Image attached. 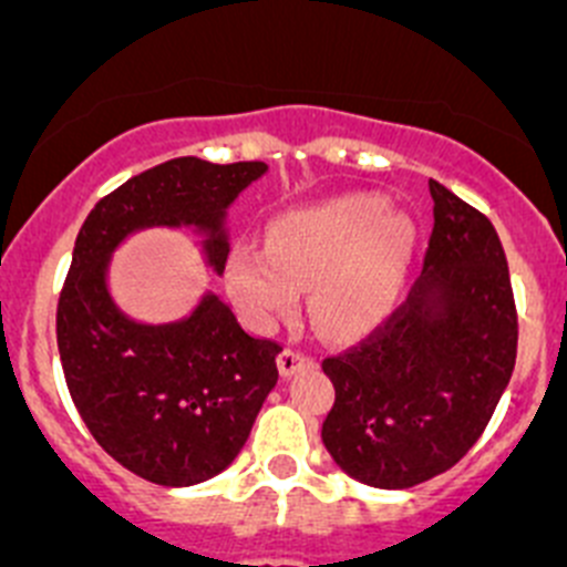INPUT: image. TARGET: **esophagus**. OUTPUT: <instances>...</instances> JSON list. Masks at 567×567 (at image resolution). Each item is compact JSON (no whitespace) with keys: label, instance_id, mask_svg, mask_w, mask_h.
<instances>
[{"label":"esophagus","instance_id":"esophagus-1","mask_svg":"<svg viewBox=\"0 0 567 567\" xmlns=\"http://www.w3.org/2000/svg\"><path fill=\"white\" fill-rule=\"evenodd\" d=\"M310 364H313V359L302 353V350H296V347H285L282 353H279V370H282L285 379H290V375H296V372Z\"/></svg>","mask_w":567,"mask_h":567}]
</instances>
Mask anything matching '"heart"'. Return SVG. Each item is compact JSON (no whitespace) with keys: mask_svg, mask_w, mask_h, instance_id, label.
I'll use <instances>...</instances> for the list:
<instances>
[{"mask_svg":"<svg viewBox=\"0 0 567 567\" xmlns=\"http://www.w3.org/2000/svg\"><path fill=\"white\" fill-rule=\"evenodd\" d=\"M415 246L417 228L404 212H386L379 195H350L277 220L268 246L237 243L226 282L257 328L293 313L299 290H310V313L321 333L347 339L390 316Z\"/></svg>","mask_w":567,"mask_h":567,"instance_id":"1","label":"heart"}]
</instances>
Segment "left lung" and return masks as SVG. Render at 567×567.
<instances>
[{
    "label": "left lung",
    "instance_id": "8db88e82",
    "mask_svg": "<svg viewBox=\"0 0 567 567\" xmlns=\"http://www.w3.org/2000/svg\"><path fill=\"white\" fill-rule=\"evenodd\" d=\"M423 277L364 341L321 361L336 386L321 441L350 477L410 488L483 435L517 361V308L492 220L430 181Z\"/></svg>",
    "mask_w": 567,
    "mask_h": 567
}]
</instances>
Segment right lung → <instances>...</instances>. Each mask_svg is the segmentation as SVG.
Here are the masks:
<instances>
[{
	"instance_id": "1",
	"label": "right lung",
	"mask_w": 567,
	"mask_h": 567,
	"mask_svg": "<svg viewBox=\"0 0 567 567\" xmlns=\"http://www.w3.org/2000/svg\"><path fill=\"white\" fill-rule=\"evenodd\" d=\"M265 172L262 161L175 157L101 197L75 237L55 310L68 390L106 455L157 486H195L231 466L277 386L282 347L248 336L212 290L181 321L130 319L106 288L110 257L141 228L192 226L220 274L228 206Z\"/></svg>"
}]
</instances>
